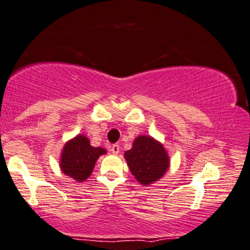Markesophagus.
I'll return each instance as SVG.
<instances>
[{
	"label": "esophagus",
	"instance_id": "1",
	"mask_svg": "<svg viewBox=\"0 0 250 250\" xmlns=\"http://www.w3.org/2000/svg\"><path fill=\"white\" fill-rule=\"evenodd\" d=\"M111 152L113 153V154H115V155H117V154L120 153V146H119L118 144H115V145L111 146Z\"/></svg>",
	"mask_w": 250,
	"mask_h": 250
}]
</instances>
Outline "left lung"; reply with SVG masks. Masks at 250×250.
<instances>
[{"mask_svg":"<svg viewBox=\"0 0 250 250\" xmlns=\"http://www.w3.org/2000/svg\"><path fill=\"white\" fill-rule=\"evenodd\" d=\"M125 159L133 177L144 186L159 181L170 167V156L163 144L146 135L133 140L131 149L125 152Z\"/></svg>","mask_w":250,"mask_h":250,"instance_id":"1","label":"left lung"}]
</instances>
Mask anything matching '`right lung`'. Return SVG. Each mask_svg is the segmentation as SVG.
<instances>
[{
  "instance_id": "obj_1",
  "label": "right lung",
  "mask_w": 250,
  "mask_h": 250,
  "mask_svg": "<svg viewBox=\"0 0 250 250\" xmlns=\"http://www.w3.org/2000/svg\"><path fill=\"white\" fill-rule=\"evenodd\" d=\"M104 154L106 149L91 146L88 137L79 133L64 144L60 157V168L73 180L83 182L88 179L98 157Z\"/></svg>"
}]
</instances>
